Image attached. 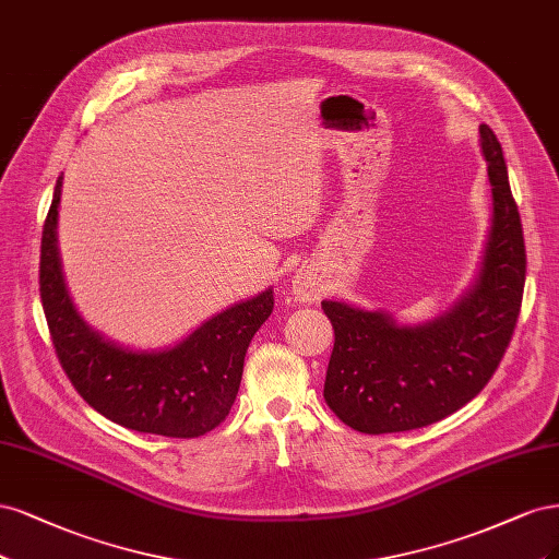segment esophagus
Returning <instances> with one entry per match:
<instances>
[{"label": "esophagus", "instance_id": "obj_1", "mask_svg": "<svg viewBox=\"0 0 559 559\" xmlns=\"http://www.w3.org/2000/svg\"><path fill=\"white\" fill-rule=\"evenodd\" d=\"M295 295H299L301 299H309V297L313 295L309 281H306V278H297V281H295Z\"/></svg>", "mask_w": 559, "mask_h": 559}]
</instances>
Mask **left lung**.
<instances>
[{
    "instance_id": "obj_1",
    "label": "left lung",
    "mask_w": 559,
    "mask_h": 559,
    "mask_svg": "<svg viewBox=\"0 0 559 559\" xmlns=\"http://www.w3.org/2000/svg\"><path fill=\"white\" fill-rule=\"evenodd\" d=\"M492 186V229L476 285L453 311L418 328L322 301L334 328L325 402L341 423L390 435L443 420L488 385L507 353L525 290V237L501 143L480 124Z\"/></svg>"
}]
</instances>
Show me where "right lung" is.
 Here are the masks:
<instances>
[{"label":"right lung","mask_w":559,"mask_h":559,"mask_svg":"<svg viewBox=\"0 0 559 559\" xmlns=\"http://www.w3.org/2000/svg\"><path fill=\"white\" fill-rule=\"evenodd\" d=\"M52 192L39 262V293L52 348L81 397L104 418L143 435L194 439L218 427L237 400L250 338L274 311V293L234 304L181 344L134 353L104 341L71 306L58 258V204Z\"/></svg>","instance_id":"add662e5"}]
</instances>
